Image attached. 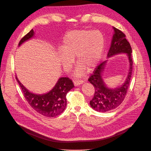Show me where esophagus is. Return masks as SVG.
<instances>
[{"label":"esophagus","mask_w":151,"mask_h":151,"mask_svg":"<svg viewBox=\"0 0 151 151\" xmlns=\"http://www.w3.org/2000/svg\"><path fill=\"white\" fill-rule=\"evenodd\" d=\"M83 83H84V81H82V80H76V81H74V85L76 86H79V85H80L81 84H83Z\"/></svg>","instance_id":"1"}]
</instances>
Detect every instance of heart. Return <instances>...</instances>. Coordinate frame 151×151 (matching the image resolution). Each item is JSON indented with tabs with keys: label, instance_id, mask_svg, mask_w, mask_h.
Listing matches in <instances>:
<instances>
[{
	"label": "heart",
	"instance_id": "b5f03b06",
	"mask_svg": "<svg viewBox=\"0 0 151 151\" xmlns=\"http://www.w3.org/2000/svg\"><path fill=\"white\" fill-rule=\"evenodd\" d=\"M104 46V38L99 30L81 29L67 33L63 38L62 50L58 52V59L63 68L68 70L76 56L79 64L76 68L77 76H83L93 69L99 63Z\"/></svg>",
	"mask_w": 151,
	"mask_h": 151
}]
</instances>
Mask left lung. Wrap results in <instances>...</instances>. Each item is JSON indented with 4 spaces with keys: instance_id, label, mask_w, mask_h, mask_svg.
Here are the masks:
<instances>
[{
    "instance_id": "obj_1",
    "label": "left lung",
    "mask_w": 151,
    "mask_h": 151,
    "mask_svg": "<svg viewBox=\"0 0 151 151\" xmlns=\"http://www.w3.org/2000/svg\"><path fill=\"white\" fill-rule=\"evenodd\" d=\"M113 29L115 34L113 36L108 57H110L118 53H127L130 62V70L124 84L117 88L109 89L104 84L102 79V72L104 70L106 62L99 63L95 68L93 74L89 77L88 81L93 85L95 89L94 96L90 101V105L94 110L98 112L112 110L123 102L129 89L132 73L133 61L130 45L126 39V35L122 31L116 28H113Z\"/></svg>"
}]
</instances>
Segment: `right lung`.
Returning <instances> with one entry per match:
<instances>
[{
	"label": "right lung",
	"instance_id": "1",
	"mask_svg": "<svg viewBox=\"0 0 151 151\" xmlns=\"http://www.w3.org/2000/svg\"><path fill=\"white\" fill-rule=\"evenodd\" d=\"M33 29L23 36L19 42V46L25 41L33 37ZM26 100L36 111L47 117H55L65 110L67 105L66 95L74 87L72 81L68 77H61L54 88L47 94H35L26 89L16 76Z\"/></svg>",
	"mask_w": 151,
	"mask_h": 151
}]
</instances>
